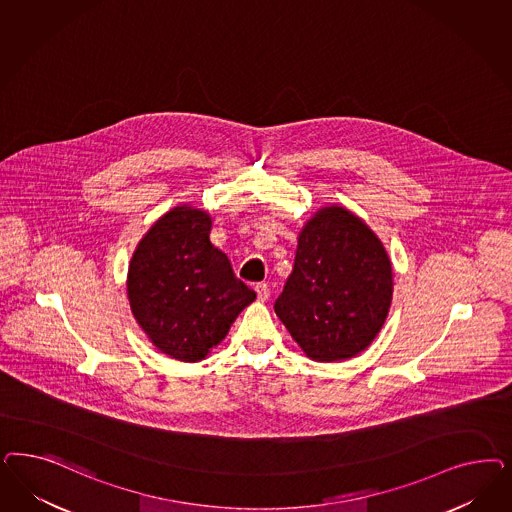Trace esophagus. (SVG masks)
<instances>
[{
  "label": "esophagus",
  "instance_id": "obj_1",
  "mask_svg": "<svg viewBox=\"0 0 512 512\" xmlns=\"http://www.w3.org/2000/svg\"><path fill=\"white\" fill-rule=\"evenodd\" d=\"M254 290H256V294H258V299H260V301H265V299L269 297V286H267L265 282H258V284L254 286Z\"/></svg>",
  "mask_w": 512,
  "mask_h": 512
}]
</instances>
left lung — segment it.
<instances>
[{"instance_id": "left-lung-1", "label": "left lung", "mask_w": 512, "mask_h": 512, "mask_svg": "<svg viewBox=\"0 0 512 512\" xmlns=\"http://www.w3.org/2000/svg\"><path fill=\"white\" fill-rule=\"evenodd\" d=\"M392 303V264L379 237L343 207H326L297 239L275 313L318 362L352 358L377 337Z\"/></svg>"}]
</instances>
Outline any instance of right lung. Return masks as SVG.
<instances>
[{
    "mask_svg": "<svg viewBox=\"0 0 512 512\" xmlns=\"http://www.w3.org/2000/svg\"><path fill=\"white\" fill-rule=\"evenodd\" d=\"M211 216L192 207L165 213L133 252L132 313L150 341L181 362H199L256 299L209 241Z\"/></svg>",
    "mask_w": 512,
    "mask_h": 512,
    "instance_id": "add662e5",
    "label": "right lung"
}]
</instances>
